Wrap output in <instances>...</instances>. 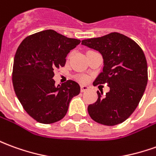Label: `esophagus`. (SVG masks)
<instances>
[{
    "instance_id": "1",
    "label": "esophagus",
    "mask_w": 156,
    "mask_h": 156,
    "mask_svg": "<svg viewBox=\"0 0 156 156\" xmlns=\"http://www.w3.org/2000/svg\"><path fill=\"white\" fill-rule=\"evenodd\" d=\"M89 87L87 85H81V92H85L87 90H89Z\"/></svg>"
}]
</instances>
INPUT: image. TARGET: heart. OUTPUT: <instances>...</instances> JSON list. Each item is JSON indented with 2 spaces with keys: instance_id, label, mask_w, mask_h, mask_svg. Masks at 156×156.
<instances>
[{
  "instance_id": "b5f03b06",
  "label": "heart",
  "mask_w": 156,
  "mask_h": 156,
  "mask_svg": "<svg viewBox=\"0 0 156 156\" xmlns=\"http://www.w3.org/2000/svg\"><path fill=\"white\" fill-rule=\"evenodd\" d=\"M79 79H80V81H82V82H84L87 80V78H86L85 77H81V78H79Z\"/></svg>"
}]
</instances>
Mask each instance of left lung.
<instances>
[{
	"label": "left lung",
	"mask_w": 156,
	"mask_h": 156,
	"mask_svg": "<svg viewBox=\"0 0 156 156\" xmlns=\"http://www.w3.org/2000/svg\"><path fill=\"white\" fill-rule=\"evenodd\" d=\"M82 44L101 53L103 71L93 84L107 83L110 91L88 106L90 117L98 123L114 126L123 122L137 108L146 88L148 67L142 49L119 33L82 40Z\"/></svg>",
	"instance_id": "1"
}]
</instances>
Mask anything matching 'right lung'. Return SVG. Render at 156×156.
Wrapping results in <instances>:
<instances>
[{"mask_svg":"<svg viewBox=\"0 0 156 156\" xmlns=\"http://www.w3.org/2000/svg\"><path fill=\"white\" fill-rule=\"evenodd\" d=\"M80 43L52 29L26 37L15 54L12 83L26 112L40 123L62 119L71 100L80 93L78 83L68 80L55 86L54 71L64 67L71 50Z\"/></svg>","mask_w":156,"mask_h":156,"instance_id":"add662e5","label":"right lung"}]
</instances>
